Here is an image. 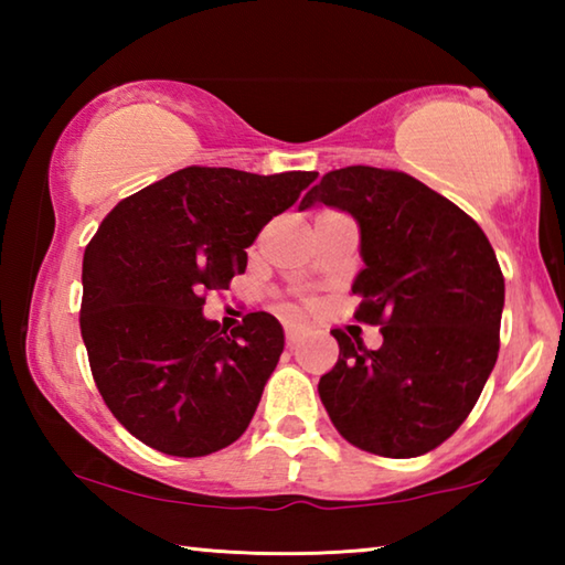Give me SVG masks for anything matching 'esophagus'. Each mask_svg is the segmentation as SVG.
<instances>
[{
    "label": "esophagus",
    "mask_w": 565,
    "mask_h": 565,
    "mask_svg": "<svg viewBox=\"0 0 565 565\" xmlns=\"http://www.w3.org/2000/svg\"><path fill=\"white\" fill-rule=\"evenodd\" d=\"M284 333H286V343H289V347H296V343H299L306 333V329L299 327V323H286Z\"/></svg>",
    "instance_id": "esophagus-1"
}]
</instances>
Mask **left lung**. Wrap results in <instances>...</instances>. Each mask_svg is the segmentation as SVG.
Instances as JSON below:
<instances>
[{
	"label": "left lung",
	"mask_w": 565,
	"mask_h": 565,
	"mask_svg": "<svg viewBox=\"0 0 565 565\" xmlns=\"http://www.w3.org/2000/svg\"><path fill=\"white\" fill-rule=\"evenodd\" d=\"M313 204L356 218L353 317L384 337L371 351L331 331L339 361L319 381L321 404L361 451H434L471 414L499 359L505 286L493 246L471 216L404 171L333 169L299 209Z\"/></svg>",
	"instance_id": "1"
}]
</instances>
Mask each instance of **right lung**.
Returning <instances> with one entry per match:
<instances>
[{
    "label": "right lung",
    "instance_id": "1",
    "mask_svg": "<svg viewBox=\"0 0 565 565\" xmlns=\"http://www.w3.org/2000/svg\"><path fill=\"white\" fill-rule=\"evenodd\" d=\"M317 177L186 167L121 199L97 228L82 264V339L104 404L141 444L196 458L252 424L281 323L256 311L226 333L202 309Z\"/></svg>",
    "mask_w": 565,
    "mask_h": 565
}]
</instances>
